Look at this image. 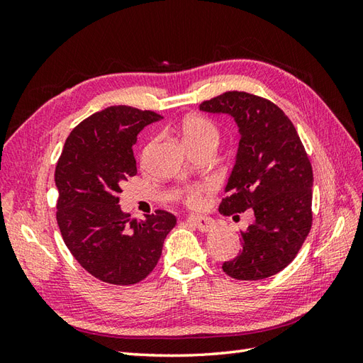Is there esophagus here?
<instances>
[{
  "label": "esophagus",
  "instance_id": "obj_1",
  "mask_svg": "<svg viewBox=\"0 0 363 363\" xmlns=\"http://www.w3.org/2000/svg\"><path fill=\"white\" fill-rule=\"evenodd\" d=\"M187 223H190L191 226H195L198 230H201V233H209V230L213 229L215 226L213 220L207 217H190Z\"/></svg>",
  "mask_w": 363,
  "mask_h": 363
}]
</instances>
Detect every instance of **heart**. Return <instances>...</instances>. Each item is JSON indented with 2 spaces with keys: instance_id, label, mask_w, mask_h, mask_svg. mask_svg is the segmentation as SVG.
<instances>
[{
  "instance_id": "obj_1",
  "label": "heart",
  "mask_w": 363,
  "mask_h": 363,
  "mask_svg": "<svg viewBox=\"0 0 363 363\" xmlns=\"http://www.w3.org/2000/svg\"><path fill=\"white\" fill-rule=\"evenodd\" d=\"M181 138L187 145L194 143H218V129L211 120L199 115H191L181 123ZM211 190V186H191L186 189V198L190 206H198L203 201V195Z\"/></svg>"
}]
</instances>
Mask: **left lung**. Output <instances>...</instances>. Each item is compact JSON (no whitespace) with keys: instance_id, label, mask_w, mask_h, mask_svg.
<instances>
[{"instance_id":"1","label":"left lung","mask_w":363,"mask_h":363,"mask_svg":"<svg viewBox=\"0 0 363 363\" xmlns=\"http://www.w3.org/2000/svg\"><path fill=\"white\" fill-rule=\"evenodd\" d=\"M199 111L228 115L240 135L220 212L254 213L251 225L240 230L242 251L223 264V272L240 281L265 279L295 259L311 230L309 157L287 115L264 98L226 91Z\"/></svg>"}]
</instances>
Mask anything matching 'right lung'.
Here are the masks:
<instances>
[{"instance_id":"1","label":"right lung","mask_w":363,"mask_h":363,"mask_svg":"<svg viewBox=\"0 0 363 363\" xmlns=\"http://www.w3.org/2000/svg\"><path fill=\"white\" fill-rule=\"evenodd\" d=\"M162 120L151 111L111 106L81 121L64 145L54 182L57 225L67 248L96 279L137 284L160 259L176 217L165 211L129 218L117 195L137 174L133 145L140 130Z\"/></svg>"}]
</instances>
